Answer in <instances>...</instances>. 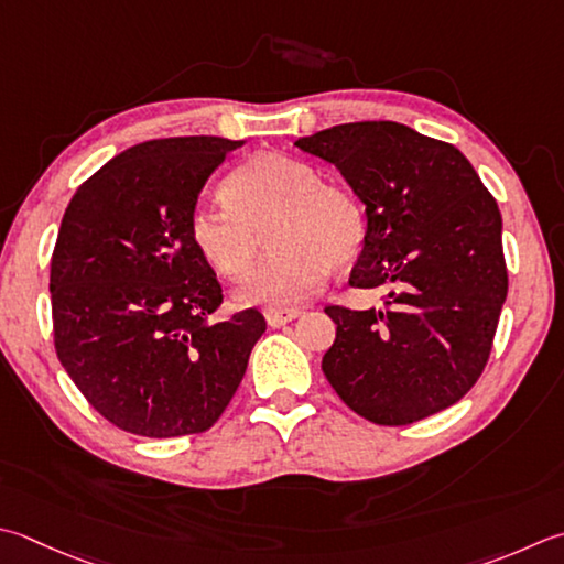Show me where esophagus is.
<instances>
[{
  "mask_svg": "<svg viewBox=\"0 0 564 564\" xmlns=\"http://www.w3.org/2000/svg\"><path fill=\"white\" fill-rule=\"evenodd\" d=\"M263 315H267V323L271 327H283L285 323H291V319L301 315V311H293V307H291V311H283V307H267Z\"/></svg>",
  "mask_w": 564,
  "mask_h": 564,
  "instance_id": "34e87169",
  "label": "esophagus"
}]
</instances>
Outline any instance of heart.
<instances>
[{
    "label": "heart",
    "mask_w": 564,
    "mask_h": 564,
    "mask_svg": "<svg viewBox=\"0 0 564 564\" xmlns=\"http://www.w3.org/2000/svg\"><path fill=\"white\" fill-rule=\"evenodd\" d=\"M225 200H203L187 219L193 245L217 273L241 281L251 271L267 231L275 249L241 285L249 305L291 311L315 297L329 269L351 263L364 245V215L341 187L319 183L313 165L259 156L225 183Z\"/></svg>",
    "instance_id": "heart-1"
}]
</instances>
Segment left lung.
Segmentation results:
<instances>
[{
    "label": "left lung",
    "mask_w": 564,
    "mask_h": 564,
    "mask_svg": "<svg viewBox=\"0 0 564 564\" xmlns=\"http://www.w3.org/2000/svg\"><path fill=\"white\" fill-rule=\"evenodd\" d=\"M295 147L333 163L367 205L349 283L386 289L369 311L327 305L323 371L351 411L408 425L445 411L487 367L509 291L501 213L465 153L399 121H355Z\"/></svg>",
    "instance_id": "left-lung-1"
}]
</instances>
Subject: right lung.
I'll use <instances>...</instances> for the list:
<instances>
[{
	"label": "right lung",
	"mask_w": 564,
	"mask_h": 564,
	"mask_svg": "<svg viewBox=\"0 0 564 564\" xmlns=\"http://www.w3.org/2000/svg\"><path fill=\"white\" fill-rule=\"evenodd\" d=\"M241 143H137L65 207L51 259L55 355L95 411L127 433L213 427L267 329L253 307L215 319L223 289L187 231L207 178Z\"/></svg>",
	"instance_id": "obj_1"
}]
</instances>
